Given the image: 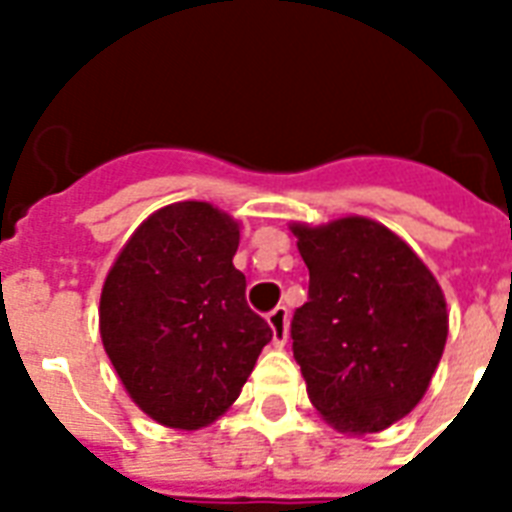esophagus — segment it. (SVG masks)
Instances as JSON below:
<instances>
[{"mask_svg": "<svg viewBox=\"0 0 512 512\" xmlns=\"http://www.w3.org/2000/svg\"><path fill=\"white\" fill-rule=\"evenodd\" d=\"M268 324L273 329V342L276 345H284L287 342V324H289V311L284 305H276L271 313H268Z\"/></svg>", "mask_w": 512, "mask_h": 512, "instance_id": "1", "label": "esophagus"}]
</instances>
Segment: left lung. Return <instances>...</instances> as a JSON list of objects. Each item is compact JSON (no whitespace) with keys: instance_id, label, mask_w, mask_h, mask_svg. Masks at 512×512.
Wrapping results in <instances>:
<instances>
[{"instance_id":"left-lung-1","label":"left lung","mask_w":512,"mask_h":512,"mask_svg":"<svg viewBox=\"0 0 512 512\" xmlns=\"http://www.w3.org/2000/svg\"><path fill=\"white\" fill-rule=\"evenodd\" d=\"M311 281L292 316L308 398L342 433H377L420 404L449 332L444 292L385 225H292Z\"/></svg>"}]
</instances>
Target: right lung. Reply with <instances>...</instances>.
<instances>
[{
	"label": "right lung",
	"instance_id": "add662e5",
	"mask_svg": "<svg viewBox=\"0 0 512 512\" xmlns=\"http://www.w3.org/2000/svg\"><path fill=\"white\" fill-rule=\"evenodd\" d=\"M239 223L207 201L159 209L132 233L100 295V337L132 401L196 430L239 398L273 329L233 268Z\"/></svg>",
	"mask_w": 512,
	"mask_h": 512
}]
</instances>
